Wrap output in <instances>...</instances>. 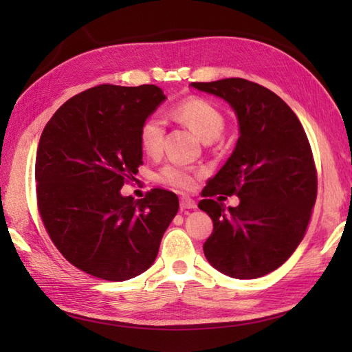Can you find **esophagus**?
I'll list each match as a JSON object with an SVG mask.
<instances>
[{"instance_id":"esophagus-1","label":"esophagus","mask_w":352,"mask_h":352,"mask_svg":"<svg viewBox=\"0 0 352 352\" xmlns=\"http://www.w3.org/2000/svg\"><path fill=\"white\" fill-rule=\"evenodd\" d=\"M180 207L183 208V210H186V208H197V203L189 197H182L180 198Z\"/></svg>"}]
</instances>
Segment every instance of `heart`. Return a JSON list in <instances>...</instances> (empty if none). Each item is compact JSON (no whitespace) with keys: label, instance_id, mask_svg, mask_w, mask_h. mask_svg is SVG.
Returning <instances> with one entry per match:
<instances>
[{"label":"heart","instance_id":"1","mask_svg":"<svg viewBox=\"0 0 352 352\" xmlns=\"http://www.w3.org/2000/svg\"><path fill=\"white\" fill-rule=\"evenodd\" d=\"M172 116L188 125L189 129H192L206 142L218 139L223 126H226V118H223L222 111L210 101L198 98V96H190V98H186L178 102L172 109ZM163 119L159 115L148 116L142 122L139 130V142L142 149L151 157L159 155L163 146ZM197 175V170L184 166V164L169 163L159 172V180L164 184L172 186V188L190 190L195 188Z\"/></svg>","mask_w":352,"mask_h":352}]
</instances>
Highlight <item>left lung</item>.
Listing matches in <instances>:
<instances>
[{
	"label": "left lung",
	"mask_w": 352,
	"mask_h": 352,
	"mask_svg": "<svg viewBox=\"0 0 352 352\" xmlns=\"http://www.w3.org/2000/svg\"><path fill=\"white\" fill-rule=\"evenodd\" d=\"M234 110L239 139L206 195H237V207L214 199L198 207L213 221L203 250L208 263L239 280L275 271L302 241L315 206L318 180L305 131L286 102L243 78L190 83Z\"/></svg>",
	"instance_id": "8db88e82"
}]
</instances>
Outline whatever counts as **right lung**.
I'll return each mask as SVG.
<instances>
[{
  "label": "right lung",
  "instance_id": "obj_1",
  "mask_svg": "<svg viewBox=\"0 0 352 352\" xmlns=\"http://www.w3.org/2000/svg\"><path fill=\"white\" fill-rule=\"evenodd\" d=\"M166 100L160 87L101 85L66 101L36 154L37 206L51 241L76 267L107 281L145 272L178 212L175 193L124 197L142 164L139 130Z\"/></svg>",
  "mask_w": 352,
  "mask_h": 352
}]
</instances>
